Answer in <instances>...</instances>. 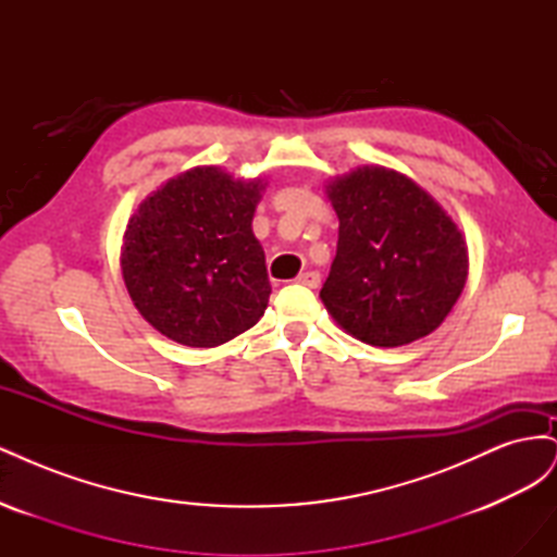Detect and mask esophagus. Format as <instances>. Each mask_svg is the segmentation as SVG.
Returning a JSON list of instances; mask_svg holds the SVG:
<instances>
[{
  "label": "esophagus",
  "mask_w": 557,
  "mask_h": 557,
  "mask_svg": "<svg viewBox=\"0 0 557 557\" xmlns=\"http://www.w3.org/2000/svg\"><path fill=\"white\" fill-rule=\"evenodd\" d=\"M297 283L299 285H307V288H318L320 285V274L318 272H305L297 276Z\"/></svg>",
  "instance_id": "1"
}]
</instances>
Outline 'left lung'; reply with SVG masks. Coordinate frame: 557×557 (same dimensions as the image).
Listing matches in <instances>:
<instances>
[{"mask_svg":"<svg viewBox=\"0 0 557 557\" xmlns=\"http://www.w3.org/2000/svg\"><path fill=\"white\" fill-rule=\"evenodd\" d=\"M325 193L339 242L320 299L336 325L379 348L440 327L469 274L467 242L440 201L381 164L332 178Z\"/></svg>","mask_w":557,"mask_h":557,"instance_id":"1","label":"left lung"}]
</instances>
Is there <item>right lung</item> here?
<instances>
[{"label": "right lung", "mask_w": 557, "mask_h": 557, "mask_svg": "<svg viewBox=\"0 0 557 557\" xmlns=\"http://www.w3.org/2000/svg\"><path fill=\"white\" fill-rule=\"evenodd\" d=\"M264 185L195 166L150 193L129 218L121 246L125 288L166 339L213 348L262 318L272 285L252 215Z\"/></svg>", "instance_id": "obj_1"}]
</instances>
